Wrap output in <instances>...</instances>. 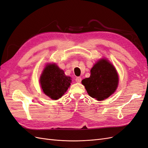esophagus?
<instances>
[{"label": "esophagus", "instance_id": "esophagus-1", "mask_svg": "<svg viewBox=\"0 0 148 148\" xmlns=\"http://www.w3.org/2000/svg\"><path fill=\"white\" fill-rule=\"evenodd\" d=\"M75 81H76V82H77V83H80L82 82V78L80 77H78L76 78Z\"/></svg>", "mask_w": 148, "mask_h": 148}]
</instances>
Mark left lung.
I'll list each match as a JSON object with an SVG mask.
<instances>
[{
	"label": "left lung",
	"mask_w": 148,
	"mask_h": 148,
	"mask_svg": "<svg viewBox=\"0 0 148 148\" xmlns=\"http://www.w3.org/2000/svg\"><path fill=\"white\" fill-rule=\"evenodd\" d=\"M82 83L89 96L97 101H102L115 91L119 77L113 65L102 59L93 66L90 77L83 79Z\"/></svg>",
	"instance_id": "1"
}]
</instances>
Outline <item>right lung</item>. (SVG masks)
<instances>
[{"label": "right lung", "instance_id": "obj_1", "mask_svg": "<svg viewBox=\"0 0 148 148\" xmlns=\"http://www.w3.org/2000/svg\"><path fill=\"white\" fill-rule=\"evenodd\" d=\"M71 78L55 64L47 65L40 78L43 92L52 99H59L69 88Z\"/></svg>", "mask_w": 148, "mask_h": 148}]
</instances>
